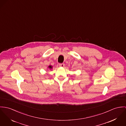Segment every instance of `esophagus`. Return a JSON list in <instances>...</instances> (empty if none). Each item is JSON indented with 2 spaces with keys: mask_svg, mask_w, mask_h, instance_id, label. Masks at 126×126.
Masks as SVG:
<instances>
[{
  "mask_svg": "<svg viewBox=\"0 0 126 126\" xmlns=\"http://www.w3.org/2000/svg\"><path fill=\"white\" fill-rule=\"evenodd\" d=\"M59 67H64L65 66V64L64 63H61L59 64Z\"/></svg>",
  "mask_w": 126,
  "mask_h": 126,
  "instance_id": "obj_1",
  "label": "esophagus"
}]
</instances>
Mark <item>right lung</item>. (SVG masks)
Here are the masks:
<instances>
[{"instance_id": "right-lung-1", "label": "right lung", "mask_w": 126, "mask_h": 126, "mask_svg": "<svg viewBox=\"0 0 126 126\" xmlns=\"http://www.w3.org/2000/svg\"><path fill=\"white\" fill-rule=\"evenodd\" d=\"M48 68H49L50 69H52V66H51V65H50V66H48Z\"/></svg>"}]
</instances>
